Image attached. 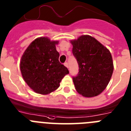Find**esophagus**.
<instances>
[{
	"label": "esophagus",
	"instance_id": "obj_1",
	"mask_svg": "<svg viewBox=\"0 0 131 131\" xmlns=\"http://www.w3.org/2000/svg\"><path fill=\"white\" fill-rule=\"evenodd\" d=\"M64 66H66V68H69V66H68V62H65V63H64Z\"/></svg>",
	"mask_w": 131,
	"mask_h": 131
}]
</instances>
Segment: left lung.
<instances>
[{"mask_svg": "<svg viewBox=\"0 0 131 131\" xmlns=\"http://www.w3.org/2000/svg\"><path fill=\"white\" fill-rule=\"evenodd\" d=\"M71 43L79 67L77 76L73 77L75 89L86 97L98 95L112 77L114 65L111 53L95 38L88 35L71 40Z\"/></svg>", "mask_w": 131, "mask_h": 131, "instance_id": "obj_1", "label": "left lung"}]
</instances>
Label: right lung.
<instances>
[{"instance_id":"right-lung-1","label":"right lung","mask_w":131,"mask_h":131,"mask_svg":"<svg viewBox=\"0 0 131 131\" xmlns=\"http://www.w3.org/2000/svg\"><path fill=\"white\" fill-rule=\"evenodd\" d=\"M58 41L47 37L34 39L25 50L20 62L23 78L36 93L47 95L56 90L64 76L69 73L58 60Z\"/></svg>"}]
</instances>
